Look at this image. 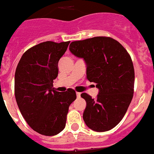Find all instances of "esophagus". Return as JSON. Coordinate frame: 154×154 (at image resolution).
Masks as SVG:
<instances>
[{
    "mask_svg": "<svg viewBox=\"0 0 154 154\" xmlns=\"http://www.w3.org/2000/svg\"><path fill=\"white\" fill-rule=\"evenodd\" d=\"M80 95H81V93H79V92H77V93H76V96H77V97H78V98H79Z\"/></svg>",
    "mask_w": 154,
    "mask_h": 154,
    "instance_id": "34e87169",
    "label": "esophagus"
}]
</instances>
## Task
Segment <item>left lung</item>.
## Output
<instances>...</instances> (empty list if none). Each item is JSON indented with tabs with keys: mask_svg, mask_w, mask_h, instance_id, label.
I'll return each mask as SVG.
<instances>
[{
	"mask_svg": "<svg viewBox=\"0 0 154 154\" xmlns=\"http://www.w3.org/2000/svg\"><path fill=\"white\" fill-rule=\"evenodd\" d=\"M69 50L84 59L86 78L99 89L96 98L81 94L86 102L84 122L96 132L112 129L125 116L133 97L135 72L129 54L119 42L106 36L73 41Z\"/></svg>",
	"mask_w": 154,
	"mask_h": 154,
	"instance_id": "8db88e82",
	"label": "left lung"
}]
</instances>
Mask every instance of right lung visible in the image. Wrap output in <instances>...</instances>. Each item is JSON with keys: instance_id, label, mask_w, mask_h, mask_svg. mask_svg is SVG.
I'll return each instance as SVG.
<instances>
[{"instance_id": "obj_1", "label": "right lung", "mask_w": 154, "mask_h": 154, "mask_svg": "<svg viewBox=\"0 0 154 154\" xmlns=\"http://www.w3.org/2000/svg\"><path fill=\"white\" fill-rule=\"evenodd\" d=\"M70 41H46L23 54L14 75V95L27 124L38 133L55 136L65 127L68 107L75 91L60 93L53 88L58 74V61Z\"/></svg>"}]
</instances>
